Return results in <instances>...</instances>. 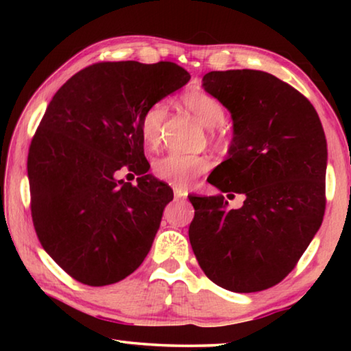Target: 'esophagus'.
Here are the masks:
<instances>
[{"label":"esophagus","instance_id":"obj_1","mask_svg":"<svg viewBox=\"0 0 351 351\" xmlns=\"http://www.w3.org/2000/svg\"><path fill=\"white\" fill-rule=\"evenodd\" d=\"M173 192H175V199L176 201H181V199H186L187 198V193L184 192L182 189H175Z\"/></svg>","mask_w":351,"mask_h":351}]
</instances>
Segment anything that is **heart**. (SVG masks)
Instances as JSON below:
<instances>
[{
	"label": "heart",
	"instance_id": "obj_1",
	"mask_svg": "<svg viewBox=\"0 0 351 351\" xmlns=\"http://www.w3.org/2000/svg\"><path fill=\"white\" fill-rule=\"evenodd\" d=\"M184 104L199 119V122L207 128L219 127L224 122V106L218 99L204 91H192L184 96ZM169 105L164 100L154 102L145 110L141 119V134L145 144L156 148L162 141L164 122L167 117ZM210 169V161L198 154L169 153L159 158L153 164V171L159 180L171 184V186L186 189L198 176Z\"/></svg>",
	"mask_w": 351,
	"mask_h": 351
}]
</instances>
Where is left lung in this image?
Returning <instances> with one entry per match:
<instances>
[{"label":"left lung","mask_w":351,"mask_h":351,"mask_svg":"<svg viewBox=\"0 0 351 351\" xmlns=\"http://www.w3.org/2000/svg\"><path fill=\"white\" fill-rule=\"evenodd\" d=\"M203 86L234 122L229 156L210 184L246 199L229 209L221 193L189 197L190 245L213 283L257 293L294 269L322 224L325 133L310 100L263 71H212Z\"/></svg>","instance_id":"obj_1"}]
</instances>
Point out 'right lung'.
I'll return each instance as SVG.
<instances>
[{
    "label": "right lung",
    "instance_id": "obj_1",
    "mask_svg": "<svg viewBox=\"0 0 351 351\" xmlns=\"http://www.w3.org/2000/svg\"><path fill=\"white\" fill-rule=\"evenodd\" d=\"M189 80L171 62H102L71 77L47 105L27 156L32 221L77 282H121L150 251L173 190L147 173L141 119ZM123 167L140 176L136 186L115 180Z\"/></svg>",
    "mask_w": 351,
    "mask_h": 351
}]
</instances>
